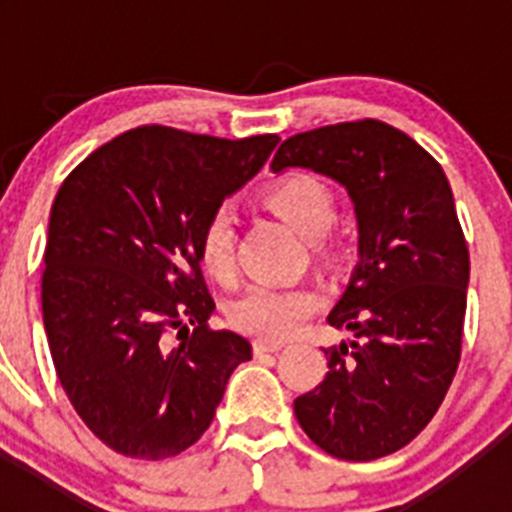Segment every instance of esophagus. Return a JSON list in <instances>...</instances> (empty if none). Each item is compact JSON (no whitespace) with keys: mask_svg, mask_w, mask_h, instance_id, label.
Here are the masks:
<instances>
[{"mask_svg":"<svg viewBox=\"0 0 512 512\" xmlns=\"http://www.w3.org/2000/svg\"><path fill=\"white\" fill-rule=\"evenodd\" d=\"M284 348L282 341H271V338H259V341L253 343V351L256 354H271V351H279Z\"/></svg>","mask_w":512,"mask_h":512,"instance_id":"1","label":"esophagus"}]
</instances>
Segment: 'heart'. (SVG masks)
I'll list each match as a JSON object with an SVG mask.
<instances>
[{
    "mask_svg": "<svg viewBox=\"0 0 512 512\" xmlns=\"http://www.w3.org/2000/svg\"><path fill=\"white\" fill-rule=\"evenodd\" d=\"M264 200L307 238H318L336 223V194L315 174L282 176L269 184ZM197 259L217 282L235 279V215L228 205L215 207L200 225ZM320 302L318 292L305 284H253L230 305L228 318L243 333L282 341L320 310Z\"/></svg>",
    "mask_w": 512,
    "mask_h": 512,
    "instance_id": "obj_1",
    "label": "heart"
}]
</instances>
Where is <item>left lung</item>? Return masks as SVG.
Returning <instances> with one entry per match:
<instances>
[{
    "label": "left lung",
    "instance_id": "8db88e82",
    "mask_svg": "<svg viewBox=\"0 0 512 512\" xmlns=\"http://www.w3.org/2000/svg\"><path fill=\"white\" fill-rule=\"evenodd\" d=\"M287 166L341 182L361 230V261L328 318L356 338L325 348L328 374L295 415L336 459L395 454L431 423L461 359L469 248L449 179L410 135L372 117L292 135L271 161Z\"/></svg>",
    "mask_w": 512,
    "mask_h": 512
}]
</instances>
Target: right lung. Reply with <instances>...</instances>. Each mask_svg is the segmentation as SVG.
Instances as JSON below:
<instances>
[{"label": "right lung", "mask_w": 512, "mask_h": 512, "mask_svg": "<svg viewBox=\"0 0 512 512\" xmlns=\"http://www.w3.org/2000/svg\"><path fill=\"white\" fill-rule=\"evenodd\" d=\"M277 143L140 125L63 179L45 243L43 323L63 392L117 454L187 451L235 366L251 359L246 338L207 323L215 300L197 233ZM174 329L182 344L168 341Z\"/></svg>", "instance_id": "right-lung-1"}]
</instances>
